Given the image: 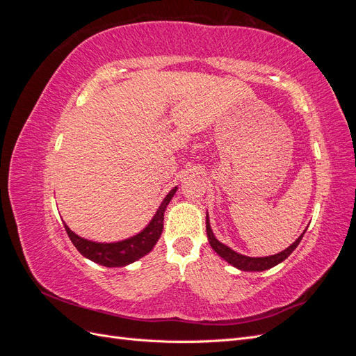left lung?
Instances as JSON below:
<instances>
[{"label":"left lung","instance_id":"8db88e82","mask_svg":"<svg viewBox=\"0 0 356 356\" xmlns=\"http://www.w3.org/2000/svg\"><path fill=\"white\" fill-rule=\"evenodd\" d=\"M305 232L298 236V239L293 245H289L282 252L275 254V255H268V257H246V255H242L239 252L233 251L232 248L221 243L217 238H215L212 233V229H211L208 213H207V234H208V241L212 246V250L217 252L221 258H224V260L229 264H232L233 267H238L239 270H243V272H263V270H267V268L275 267L279 263H282L298 246L301 239H303Z\"/></svg>","mask_w":356,"mask_h":356}]
</instances>
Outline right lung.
<instances>
[{
  "label": "right lung",
  "mask_w": 356,
  "mask_h": 356,
  "mask_svg": "<svg viewBox=\"0 0 356 356\" xmlns=\"http://www.w3.org/2000/svg\"><path fill=\"white\" fill-rule=\"evenodd\" d=\"M177 190L178 187H174L168 193L163 202L160 203V207L154 213L153 220L149 221L147 227L129 239H124L120 242H111V243H101V242H93L89 239L80 238V236L75 234L67 224H65V230L74 246L79 250V252L83 257L89 258V260H92L93 263H98L105 267L127 266L139 260V258H143L144 255H147L157 243L161 230H163L166 207L169 204L170 199L174 197Z\"/></svg>",
  "instance_id": "right-lung-1"
}]
</instances>
